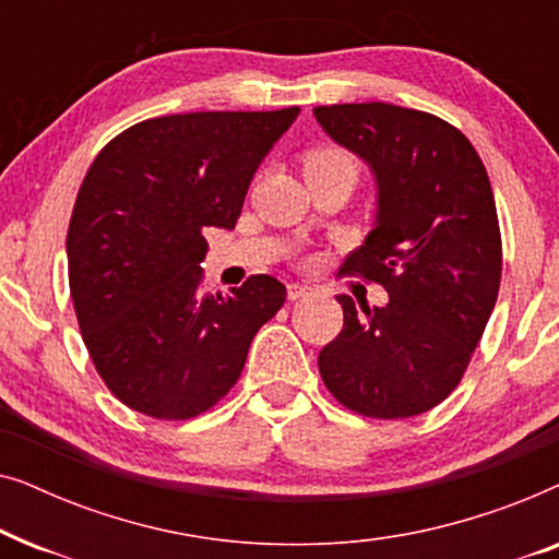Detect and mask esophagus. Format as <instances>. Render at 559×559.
<instances>
[{
    "instance_id": "obj_1",
    "label": "esophagus",
    "mask_w": 559,
    "mask_h": 559,
    "mask_svg": "<svg viewBox=\"0 0 559 559\" xmlns=\"http://www.w3.org/2000/svg\"><path fill=\"white\" fill-rule=\"evenodd\" d=\"M310 295V287L308 285H297V282H293V285H287V297L289 300H302V297Z\"/></svg>"
}]
</instances>
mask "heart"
Instances as JSON below:
<instances>
[{
    "mask_svg": "<svg viewBox=\"0 0 559 559\" xmlns=\"http://www.w3.org/2000/svg\"><path fill=\"white\" fill-rule=\"evenodd\" d=\"M312 167H346V170L354 173V178H356L354 157L346 155V152H341V150L312 152V155H308V159H305V170H312Z\"/></svg>",
    "mask_w": 559,
    "mask_h": 559,
    "instance_id": "obj_1",
    "label": "heart"
}]
</instances>
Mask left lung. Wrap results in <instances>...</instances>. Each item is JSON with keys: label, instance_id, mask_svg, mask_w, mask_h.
<instances>
[{"label": "left lung", "instance_id": "8db88e82", "mask_svg": "<svg viewBox=\"0 0 559 559\" xmlns=\"http://www.w3.org/2000/svg\"><path fill=\"white\" fill-rule=\"evenodd\" d=\"M312 114L377 186L371 231L341 272L389 295L384 308L361 310L335 297L343 331L320 350V377L358 415H423L457 386L499 295L501 234L486 167L432 114L381 102Z\"/></svg>", "mask_w": 559, "mask_h": 559}]
</instances>
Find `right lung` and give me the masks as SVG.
Wrapping results in <instances>:
<instances>
[{"mask_svg":"<svg viewBox=\"0 0 559 559\" xmlns=\"http://www.w3.org/2000/svg\"><path fill=\"white\" fill-rule=\"evenodd\" d=\"M300 109L147 119L88 167L68 226V282L96 371L157 419L211 409L236 384L251 338L287 289L254 274L203 289L205 228L231 231L251 178Z\"/></svg>","mask_w":559,"mask_h":559,"instance_id":"1","label":"right lung"}]
</instances>
